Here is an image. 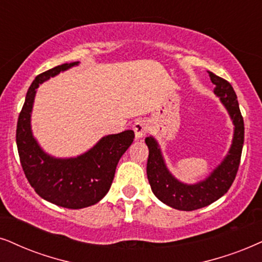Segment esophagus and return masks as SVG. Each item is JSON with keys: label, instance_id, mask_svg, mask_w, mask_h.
Wrapping results in <instances>:
<instances>
[{"label": "esophagus", "instance_id": "obj_1", "mask_svg": "<svg viewBox=\"0 0 262 262\" xmlns=\"http://www.w3.org/2000/svg\"><path fill=\"white\" fill-rule=\"evenodd\" d=\"M133 130L135 132V138L137 139H141L142 137H145L148 132L147 122L144 120H138L133 124Z\"/></svg>", "mask_w": 262, "mask_h": 262}]
</instances>
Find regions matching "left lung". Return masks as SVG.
<instances>
[{"label":"left lung","instance_id":"8db88e82","mask_svg":"<svg viewBox=\"0 0 262 262\" xmlns=\"http://www.w3.org/2000/svg\"><path fill=\"white\" fill-rule=\"evenodd\" d=\"M208 74L215 84L214 93L226 107L234 125L232 144L228 154L209 177L192 185L181 183L168 170L156 139L152 137L145 139L148 147L146 173L151 190L161 202L178 210H196L219 200L231 187L239 167L244 142V122L237 95L226 79L213 72L208 71Z\"/></svg>","mask_w":262,"mask_h":262}]
</instances>
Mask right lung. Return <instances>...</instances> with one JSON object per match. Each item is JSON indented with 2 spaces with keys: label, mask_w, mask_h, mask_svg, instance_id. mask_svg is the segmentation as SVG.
I'll return each instance as SVG.
<instances>
[{
  "label": "right lung",
  "mask_w": 262,
  "mask_h": 262,
  "mask_svg": "<svg viewBox=\"0 0 262 262\" xmlns=\"http://www.w3.org/2000/svg\"><path fill=\"white\" fill-rule=\"evenodd\" d=\"M76 65L78 61L62 64L36 76L16 124V146L30 185L43 200L69 209L89 207L104 198L111 187L118 161L134 139L133 130L106 135L91 150L74 158H55L42 150L31 130L36 89Z\"/></svg>",
  "instance_id": "add662e5"
}]
</instances>
